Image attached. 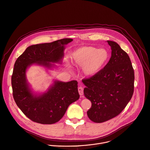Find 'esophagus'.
Wrapping results in <instances>:
<instances>
[{
	"instance_id": "1",
	"label": "esophagus",
	"mask_w": 150,
	"mask_h": 150,
	"mask_svg": "<svg viewBox=\"0 0 150 150\" xmlns=\"http://www.w3.org/2000/svg\"><path fill=\"white\" fill-rule=\"evenodd\" d=\"M78 92H79V94L80 96H83V88L81 87H78Z\"/></svg>"
}]
</instances>
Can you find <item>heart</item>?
Returning a JSON list of instances; mask_svg holds the SVG:
<instances>
[{
  "label": "heart",
  "instance_id": "b5f03b06",
  "mask_svg": "<svg viewBox=\"0 0 150 150\" xmlns=\"http://www.w3.org/2000/svg\"><path fill=\"white\" fill-rule=\"evenodd\" d=\"M110 54L106 49L91 46H84L77 48L71 53L72 63L79 67H83V72L87 76H93L97 75L107 63ZM66 67L72 70L71 66L66 63Z\"/></svg>",
  "mask_w": 150,
  "mask_h": 150
}]
</instances>
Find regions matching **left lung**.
Masks as SVG:
<instances>
[{
    "label": "left lung",
    "mask_w": 150,
    "mask_h": 150,
    "mask_svg": "<svg viewBox=\"0 0 150 150\" xmlns=\"http://www.w3.org/2000/svg\"><path fill=\"white\" fill-rule=\"evenodd\" d=\"M111 57L97 75L83 79L84 94L91 102L87 114L94 122H103L119 115L134 91V70L128 54L114 41L107 40Z\"/></svg>",
    "instance_id": "obj_1"
}]
</instances>
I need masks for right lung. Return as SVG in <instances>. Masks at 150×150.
<instances>
[{"label": "right lung", "instance_id": "add662e5", "mask_svg": "<svg viewBox=\"0 0 150 150\" xmlns=\"http://www.w3.org/2000/svg\"><path fill=\"white\" fill-rule=\"evenodd\" d=\"M73 40L65 38L51 43L33 45L18 57L11 78L14 100L23 114L32 121L43 125L58 122L72 103L79 99L78 82L56 80L48 91L35 94L26 79V71L33 64L50 69L51 63H61L64 45Z\"/></svg>", "mask_w": 150, "mask_h": 150}]
</instances>
